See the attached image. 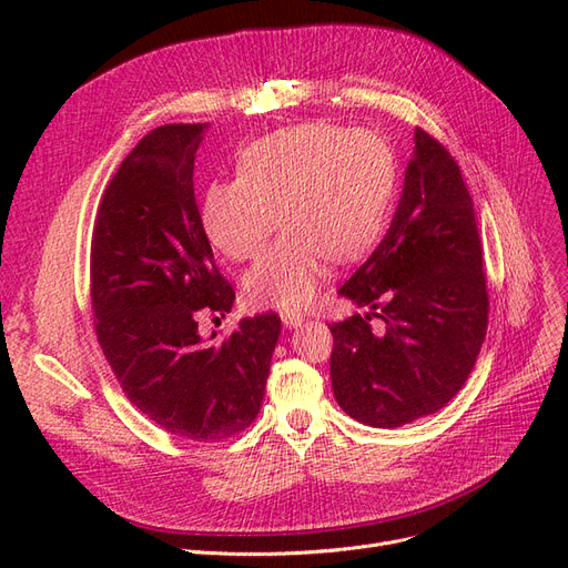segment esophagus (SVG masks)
Instances as JSON below:
<instances>
[{
    "mask_svg": "<svg viewBox=\"0 0 568 568\" xmlns=\"http://www.w3.org/2000/svg\"><path fill=\"white\" fill-rule=\"evenodd\" d=\"M282 322L284 326H288V329H294V326H301L305 322V315H301L298 311H284Z\"/></svg>",
    "mask_w": 568,
    "mask_h": 568,
    "instance_id": "1",
    "label": "esophagus"
}]
</instances>
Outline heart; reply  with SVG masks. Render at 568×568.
I'll list each match as a JSON object with an SVG mask.
<instances>
[{"label":"heart","mask_w":568,"mask_h":568,"mask_svg":"<svg viewBox=\"0 0 568 568\" xmlns=\"http://www.w3.org/2000/svg\"><path fill=\"white\" fill-rule=\"evenodd\" d=\"M395 180L393 151L372 130L301 123L253 142L239 178L209 186L201 225L232 261L261 253L244 277L251 303L298 307L313 301L334 261L363 255L382 234Z\"/></svg>","instance_id":"b5f03b06"}]
</instances>
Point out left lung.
<instances>
[{
    "label": "left lung",
    "instance_id": "obj_1",
    "mask_svg": "<svg viewBox=\"0 0 568 568\" xmlns=\"http://www.w3.org/2000/svg\"><path fill=\"white\" fill-rule=\"evenodd\" d=\"M338 294L367 311L329 326L332 386L346 415L395 428L455 398L486 338L488 291L467 184L424 130L386 236Z\"/></svg>",
    "mask_w": 568,
    "mask_h": 568
}]
</instances>
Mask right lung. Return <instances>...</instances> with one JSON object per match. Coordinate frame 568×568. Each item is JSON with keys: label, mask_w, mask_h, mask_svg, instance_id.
<instances>
[{"label": "right lung", "mask_w": 568, "mask_h": 568, "mask_svg": "<svg viewBox=\"0 0 568 568\" xmlns=\"http://www.w3.org/2000/svg\"><path fill=\"white\" fill-rule=\"evenodd\" d=\"M209 123L151 130L120 163L92 234L94 326L130 403L168 434L222 440L261 409L282 320L244 317L215 343L199 313L225 317L220 277L194 196V161Z\"/></svg>", "instance_id": "right-lung-1"}]
</instances>
